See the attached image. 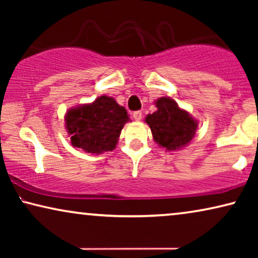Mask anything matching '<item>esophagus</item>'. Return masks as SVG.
I'll return each mask as SVG.
<instances>
[{
  "mask_svg": "<svg viewBox=\"0 0 258 258\" xmlns=\"http://www.w3.org/2000/svg\"><path fill=\"white\" fill-rule=\"evenodd\" d=\"M133 117L135 118V121H141V118H142V111H140V110L134 111L133 112Z\"/></svg>",
  "mask_w": 258,
  "mask_h": 258,
  "instance_id": "obj_1",
  "label": "esophagus"
}]
</instances>
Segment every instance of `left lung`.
Returning a JSON list of instances; mask_svg holds the SVG:
<instances>
[{"instance_id":"1","label":"left lung","mask_w":258,"mask_h":258,"mask_svg":"<svg viewBox=\"0 0 258 258\" xmlns=\"http://www.w3.org/2000/svg\"><path fill=\"white\" fill-rule=\"evenodd\" d=\"M156 107L157 110L146 117L155 142L167 150L186 146L195 135L197 122L169 97L158 98Z\"/></svg>"}]
</instances>
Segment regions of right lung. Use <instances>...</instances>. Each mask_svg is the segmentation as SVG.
<instances>
[{"label":"right lung","mask_w":258,"mask_h":258,"mask_svg":"<svg viewBox=\"0 0 258 258\" xmlns=\"http://www.w3.org/2000/svg\"><path fill=\"white\" fill-rule=\"evenodd\" d=\"M129 116L114 98L101 96L91 104L70 109L66 115V128L72 144L87 153L101 154L115 149L121 130Z\"/></svg>","instance_id":"right-lung-1"}]
</instances>
